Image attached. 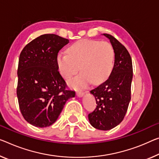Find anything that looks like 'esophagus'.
I'll list each match as a JSON object with an SVG mask.
<instances>
[{
  "mask_svg": "<svg viewBox=\"0 0 159 159\" xmlns=\"http://www.w3.org/2000/svg\"><path fill=\"white\" fill-rule=\"evenodd\" d=\"M76 94H77V97H82L83 95L84 94V92H82V91H77L76 92Z\"/></svg>",
  "mask_w": 159,
  "mask_h": 159,
  "instance_id": "34e87169",
  "label": "esophagus"
}]
</instances>
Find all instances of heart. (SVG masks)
<instances>
[{"label":"heart","instance_id":"1","mask_svg":"<svg viewBox=\"0 0 159 159\" xmlns=\"http://www.w3.org/2000/svg\"><path fill=\"white\" fill-rule=\"evenodd\" d=\"M67 54L60 53L56 62L61 75L69 79L80 70L82 71L68 82L70 87L82 88L92 82L101 84L111 75L114 63V50L106 41L80 40L67 49Z\"/></svg>","mask_w":159,"mask_h":159}]
</instances>
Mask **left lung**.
Segmentation results:
<instances>
[{
  "instance_id": "8db88e82",
  "label": "left lung",
  "mask_w": 159,
  "mask_h": 159,
  "mask_svg": "<svg viewBox=\"0 0 159 159\" xmlns=\"http://www.w3.org/2000/svg\"><path fill=\"white\" fill-rule=\"evenodd\" d=\"M110 40L114 50V65L108 79L90 91L97 108L89 114V123L99 130H110L124 118L131 100L133 77L131 57L126 48L109 34H103Z\"/></svg>"
}]
</instances>
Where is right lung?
Wrapping results in <instances>:
<instances>
[{
    "label": "right lung",
    "mask_w": 159,
    "mask_h": 159,
    "mask_svg": "<svg viewBox=\"0 0 159 159\" xmlns=\"http://www.w3.org/2000/svg\"><path fill=\"white\" fill-rule=\"evenodd\" d=\"M69 40L55 34L34 39L23 49L18 68L19 107L24 119L36 127L54 124L66 102L75 92L67 90L56 62L59 51Z\"/></svg>",
    "instance_id": "1"
}]
</instances>
